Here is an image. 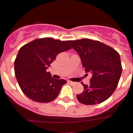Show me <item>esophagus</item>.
Returning a JSON list of instances; mask_svg holds the SVG:
<instances>
[{"instance_id":"34e87169","label":"esophagus","mask_w":133,"mask_h":133,"mask_svg":"<svg viewBox=\"0 0 133 133\" xmlns=\"http://www.w3.org/2000/svg\"><path fill=\"white\" fill-rule=\"evenodd\" d=\"M68 83H69V84H71V85H74V84L75 83L73 82V81H68Z\"/></svg>"}]
</instances>
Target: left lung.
<instances>
[{
	"instance_id": "1",
	"label": "left lung",
	"mask_w": 133,
	"mask_h": 133,
	"mask_svg": "<svg viewBox=\"0 0 133 133\" xmlns=\"http://www.w3.org/2000/svg\"><path fill=\"white\" fill-rule=\"evenodd\" d=\"M77 51L85 72L92 77L89 85L82 83L84 90L77 98L85 105L104 102L112 95L122 74L121 57L117 51L99 41L83 38L68 41Z\"/></svg>"
}]
</instances>
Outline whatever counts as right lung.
<instances>
[{"label": "right lung", "instance_id": "right-lung-1", "mask_svg": "<svg viewBox=\"0 0 133 133\" xmlns=\"http://www.w3.org/2000/svg\"><path fill=\"white\" fill-rule=\"evenodd\" d=\"M71 49L67 41L52 37L31 41L19 49L14 62L15 75L23 93L36 102L48 103L55 99L64 79H55L46 69L59 53Z\"/></svg>", "mask_w": 133, "mask_h": 133}]
</instances>
